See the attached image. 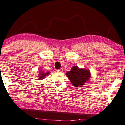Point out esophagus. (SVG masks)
<instances>
[{
	"mask_svg": "<svg viewBox=\"0 0 125 125\" xmlns=\"http://www.w3.org/2000/svg\"><path fill=\"white\" fill-rule=\"evenodd\" d=\"M57 71H58V72H63V69L61 68V69H59V70H57Z\"/></svg>",
	"mask_w": 125,
	"mask_h": 125,
	"instance_id": "obj_1",
	"label": "esophagus"
}]
</instances>
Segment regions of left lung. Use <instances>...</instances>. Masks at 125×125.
Wrapping results in <instances>:
<instances>
[{"label":"left lung","mask_w":125,"mask_h":125,"mask_svg":"<svg viewBox=\"0 0 125 125\" xmlns=\"http://www.w3.org/2000/svg\"><path fill=\"white\" fill-rule=\"evenodd\" d=\"M67 77L74 87H81L87 80H89L90 73L88 70L73 66L71 70L66 73Z\"/></svg>","instance_id":"left-lung-1"}]
</instances>
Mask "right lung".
Listing matches in <instances>:
<instances>
[{
    "instance_id": "1",
    "label": "right lung",
    "mask_w": 125,
    "mask_h": 125,
    "mask_svg": "<svg viewBox=\"0 0 125 125\" xmlns=\"http://www.w3.org/2000/svg\"><path fill=\"white\" fill-rule=\"evenodd\" d=\"M49 72H47V73H44V72H43V71H42V70H41V72L40 73V76H39V78L38 79H40L41 80L42 79H43L44 77H46V76H48V74H49Z\"/></svg>"
}]
</instances>
